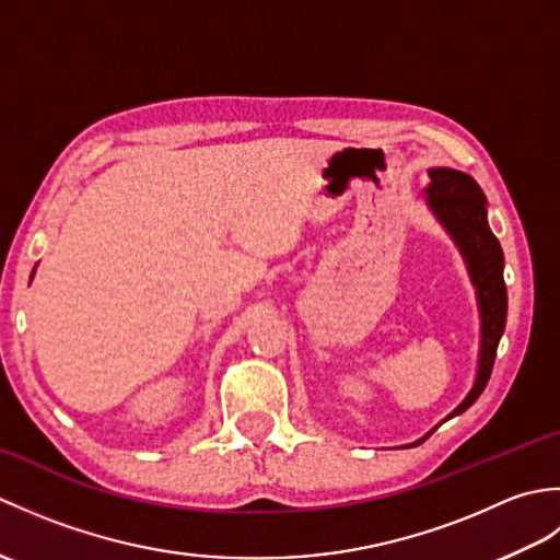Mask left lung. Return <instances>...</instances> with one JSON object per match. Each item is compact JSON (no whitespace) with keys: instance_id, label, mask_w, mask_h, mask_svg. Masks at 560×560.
<instances>
[{"instance_id":"8db88e82","label":"left lung","mask_w":560,"mask_h":560,"mask_svg":"<svg viewBox=\"0 0 560 560\" xmlns=\"http://www.w3.org/2000/svg\"><path fill=\"white\" fill-rule=\"evenodd\" d=\"M428 177H431V185L425 189L428 205L445 223V229L455 237L464 259H467L481 307V355L477 383H474L467 399L447 416L452 419V416L467 411L489 383L498 341H501L505 329L508 291L503 281V249L491 233L489 221H486V197L477 180L452 168H433L428 171Z\"/></svg>"}]
</instances>
